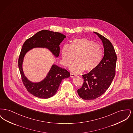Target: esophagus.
<instances>
[{
	"mask_svg": "<svg viewBox=\"0 0 133 133\" xmlns=\"http://www.w3.org/2000/svg\"><path fill=\"white\" fill-rule=\"evenodd\" d=\"M76 76V75H75V74H73V73H71V74H70V77H75V76Z\"/></svg>",
	"mask_w": 133,
	"mask_h": 133,
	"instance_id": "esophagus-1",
	"label": "esophagus"
}]
</instances>
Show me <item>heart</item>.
<instances>
[{
    "mask_svg": "<svg viewBox=\"0 0 133 133\" xmlns=\"http://www.w3.org/2000/svg\"><path fill=\"white\" fill-rule=\"evenodd\" d=\"M103 51L101 46L87 38H77L71 44L64 45L62 50L64 65L69 66L75 59L70 70L74 73H79L84 70L90 71L95 69L101 62Z\"/></svg>",
    "mask_w": 133,
    "mask_h": 133,
    "instance_id": "heart-1",
    "label": "heart"
}]
</instances>
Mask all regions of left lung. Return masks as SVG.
<instances>
[{"label":"left lung","instance_id":"8db88e82","mask_svg":"<svg viewBox=\"0 0 133 133\" xmlns=\"http://www.w3.org/2000/svg\"><path fill=\"white\" fill-rule=\"evenodd\" d=\"M94 33L102 41L104 55L96 68L82 75L84 82L77 92L80 97L85 100H94L103 95L110 87L116 73L117 55L113 45L99 33Z\"/></svg>","mask_w":133,"mask_h":133}]
</instances>
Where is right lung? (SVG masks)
Returning <instances> with one entry per match:
<instances>
[{
    "instance_id": "add662e5",
    "label": "right lung",
    "mask_w": 133,
    "mask_h": 133,
    "mask_svg": "<svg viewBox=\"0 0 133 133\" xmlns=\"http://www.w3.org/2000/svg\"><path fill=\"white\" fill-rule=\"evenodd\" d=\"M66 38L59 32L43 30L27 39L22 45L18 58V67L21 80L26 89L32 95L42 99L49 98L55 95L62 80L69 77L70 73L65 69L53 65L44 79L40 82L32 83L24 76L22 65L26 53L33 48L46 47L56 57L60 53L59 45Z\"/></svg>"
}]
</instances>
